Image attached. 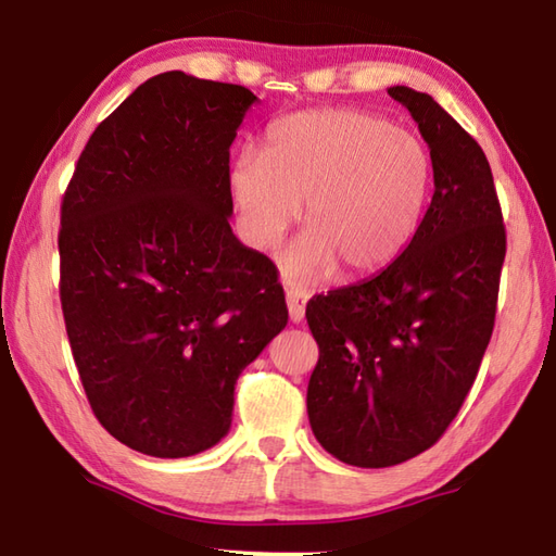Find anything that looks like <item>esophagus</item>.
Segmentation results:
<instances>
[{"mask_svg":"<svg viewBox=\"0 0 556 556\" xmlns=\"http://www.w3.org/2000/svg\"><path fill=\"white\" fill-rule=\"evenodd\" d=\"M306 301H308V294H306L304 289H296V287L287 289V306H289V318H291V321H294V324L304 321Z\"/></svg>","mask_w":556,"mask_h":556,"instance_id":"esophagus-1","label":"esophagus"}]
</instances>
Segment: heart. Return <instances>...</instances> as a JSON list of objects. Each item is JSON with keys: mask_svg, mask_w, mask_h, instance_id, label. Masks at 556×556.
I'll return each mask as SVG.
<instances>
[{"mask_svg": "<svg viewBox=\"0 0 556 556\" xmlns=\"http://www.w3.org/2000/svg\"><path fill=\"white\" fill-rule=\"evenodd\" d=\"M431 156L419 137L361 110H306L267 131L265 156L242 152L230 191L248 238L275 248L306 201L312 230L281 257L296 281L378 275L425 220Z\"/></svg>", "mask_w": 556, "mask_h": 556, "instance_id": "b5f03b06", "label": "heart"}]
</instances>
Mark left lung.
Instances as JSON below:
<instances>
[{
	"label": "left lung",
	"instance_id": "left-lung-1",
	"mask_svg": "<svg viewBox=\"0 0 556 556\" xmlns=\"http://www.w3.org/2000/svg\"><path fill=\"white\" fill-rule=\"evenodd\" d=\"M388 92L429 144L434 195L397 262L306 304L318 343L308 421L328 454L357 468L419 456L454 421L491 343L505 260L483 149L427 92Z\"/></svg>",
	"mask_w": 556,
	"mask_h": 556
}]
</instances>
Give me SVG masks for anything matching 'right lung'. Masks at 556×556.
<instances>
[{"instance_id": "obj_1", "label": "right lung", "mask_w": 556, "mask_h": 556, "mask_svg": "<svg viewBox=\"0 0 556 556\" xmlns=\"http://www.w3.org/2000/svg\"><path fill=\"white\" fill-rule=\"evenodd\" d=\"M257 96L168 71L92 131L61 205V306L102 427L156 458L228 434L235 382L287 326L230 228V144Z\"/></svg>"}]
</instances>
